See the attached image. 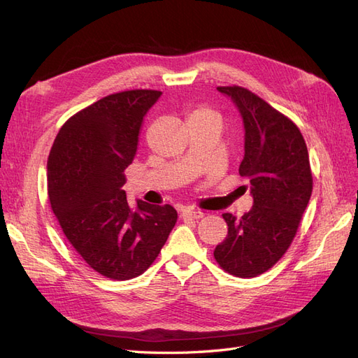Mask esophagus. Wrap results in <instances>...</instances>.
I'll use <instances>...</instances> for the list:
<instances>
[{
  "mask_svg": "<svg viewBox=\"0 0 358 358\" xmlns=\"http://www.w3.org/2000/svg\"><path fill=\"white\" fill-rule=\"evenodd\" d=\"M180 216L183 220H200L203 218L204 213L201 210H183Z\"/></svg>",
  "mask_w": 358,
  "mask_h": 358,
  "instance_id": "1",
  "label": "esophagus"
}]
</instances>
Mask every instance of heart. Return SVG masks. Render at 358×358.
Instances as JSON below:
<instances>
[{
	"mask_svg": "<svg viewBox=\"0 0 358 358\" xmlns=\"http://www.w3.org/2000/svg\"><path fill=\"white\" fill-rule=\"evenodd\" d=\"M191 115H192V116H216L212 110H209V109H204V107H201V109L194 110ZM216 117H218V116H216Z\"/></svg>",
	"mask_w": 358,
	"mask_h": 358,
	"instance_id": "obj_1",
	"label": "heart"
}]
</instances>
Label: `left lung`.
Segmentation results:
<instances>
[{
	"mask_svg": "<svg viewBox=\"0 0 358 358\" xmlns=\"http://www.w3.org/2000/svg\"><path fill=\"white\" fill-rule=\"evenodd\" d=\"M239 110L245 128L241 176L251 183L254 206L241 220L231 213L225 241L213 255L225 272L255 278L273 267L297 233L312 194L308 148L297 125L242 86H218Z\"/></svg>",
	"mask_w": 358,
	"mask_h": 358,
	"instance_id": "8db88e82",
	"label": "left lung"
}]
</instances>
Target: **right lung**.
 Segmentation results:
<instances>
[{
	"label": "right lung",
	"instance_id": "obj_1",
	"mask_svg": "<svg viewBox=\"0 0 358 358\" xmlns=\"http://www.w3.org/2000/svg\"><path fill=\"white\" fill-rule=\"evenodd\" d=\"M161 91L107 95L64 124L48 158V194L71 246L95 272L133 279L155 262L178 221L170 204L129 208L124 170L131 164L143 117Z\"/></svg>",
	"mask_w": 358,
	"mask_h": 358
}]
</instances>
